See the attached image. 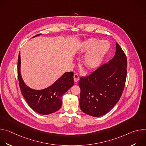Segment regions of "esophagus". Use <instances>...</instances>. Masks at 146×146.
<instances>
[{
  "mask_svg": "<svg viewBox=\"0 0 146 146\" xmlns=\"http://www.w3.org/2000/svg\"><path fill=\"white\" fill-rule=\"evenodd\" d=\"M73 78H74V80L75 82H77L78 80H79V76L78 75V74L76 73L74 74V76H73Z\"/></svg>",
  "mask_w": 146,
  "mask_h": 146,
  "instance_id": "34e87169",
  "label": "esophagus"
}]
</instances>
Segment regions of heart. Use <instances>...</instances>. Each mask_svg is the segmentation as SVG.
I'll use <instances>...</instances> for the list:
<instances>
[{"instance_id":"heart-1","label":"heart","mask_w":146,"mask_h":146,"mask_svg":"<svg viewBox=\"0 0 146 146\" xmlns=\"http://www.w3.org/2000/svg\"><path fill=\"white\" fill-rule=\"evenodd\" d=\"M108 41L96 38H89L80 44L77 54H85L82 60L83 65L88 70L99 67L110 49Z\"/></svg>"}]
</instances>
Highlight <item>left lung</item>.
<instances>
[{
  "label": "left lung",
  "mask_w": 146,
  "mask_h": 146,
  "mask_svg": "<svg viewBox=\"0 0 146 146\" xmlns=\"http://www.w3.org/2000/svg\"><path fill=\"white\" fill-rule=\"evenodd\" d=\"M127 59L116 43L112 59L100 66L90 76L81 77L80 107L82 112L100 117L110 111L119 100L125 84Z\"/></svg>",
  "instance_id": "left-lung-1"
}]
</instances>
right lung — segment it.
Returning a JSON list of instances; mask_svg holds the SVG:
<instances>
[{
    "label": "right lung",
    "instance_id": "add662e5",
    "mask_svg": "<svg viewBox=\"0 0 146 146\" xmlns=\"http://www.w3.org/2000/svg\"><path fill=\"white\" fill-rule=\"evenodd\" d=\"M40 34L33 36H38ZM20 52L18 58V78L21 91L29 106L36 112L48 115L58 111L62 106V96L74 84L73 72H66L53 84L41 90L28 87L23 80L20 72Z\"/></svg>",
    "mask_w": 146,
    "mask_h": 146
}]
</instances>
